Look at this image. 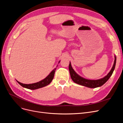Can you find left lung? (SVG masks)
<instances>
[{"instance_id": "1", "label": "left lung", "mask_w": 123, "mask_h": 123, "mask_svg": "<svg viewBox=\"0 0 123 123\" xmlns=\"http://www.w3.org/2000/svg\"><path fill=\"white\" fill-rule=\"evenodd\" d=\"M116 63V57L115 56V61L114 65L113 66V67L111 68V69L110 72L107 74V75H106L105 77H104L103 78H101L98 80H89L85 79L84 78H83L79 76L78 74H77L74 69L72 68L71 63L70 62L69 65V72H70V76L72 80L78 84L83 85V86H86L89 88H96L100 87L102 86L103 84H104L106 81H107L110 77L111 76V75L113 74L114 70L115 68Z\"/></svg>"}]
</instances>
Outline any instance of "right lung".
<instances>
[{
    "mask_svg": "<svg viewBox=\"0 0 123 123\" xmlns=\"http://www.w3.org/2000/svg\"><path fill=\"white\" fill-rule=\"evenodd\" d=\"M59 62H60V61H59ZM56 70V68H55L54 69H53V70L51 71V72L45 79H44L43 80H41L39 82H36L35 83H31V84H24L22 83H20L17 80V81L23 87L30 89H31V90H34V89L43 87L44 86H47V85L49 84L51 82L52 80L53 79V78H54L55 72Z\"/></svg>",
    "mask_w": 123,
    "mask_h": 123,
    "instance_id": "1",
    "label": "right lung"
}]
</instances>
